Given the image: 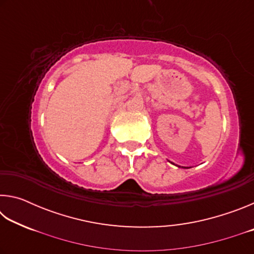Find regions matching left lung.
<instances>
[{"label": "left lung", "instance_id": "1", "mask_svg": "<svg viewBox=\"0 0 254 254\" xmlns=\"http://www.w3.org/2000/svg\"><path fill=\"white\" fill-rule=\"evenodd\" d=\"M178 167H180V166H178Z\"/></svg>", "mask_w": 254, "mask_h": 254}]
</instances>
